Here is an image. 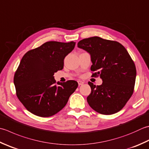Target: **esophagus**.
Listing matches in <instances>:
<instances>
[{
	"mask_svg": "<svg viewBox=\"0 0 149 149\" xmlns=\"http://www.w3.org/2000/svg\"><path fill=\"white\" fill-rule=\"evenodd\" d=\"M84 83L83 82V81H78V84L79 85H82V84H83Z\"/></svg>",
	"mask_w": 149,
	"mask_h": 149,
	"instance_id": "esophagus-1",
	"label": "esophagus"
}]
</instances>
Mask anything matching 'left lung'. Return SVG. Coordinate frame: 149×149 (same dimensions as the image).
Wrapping results in <instances>:
<instances>
[{"mask_svg":"<svg viewBox=\"0 0 149 149\" xmlns=\"http://www.w3.org/2000/svg\"><path fill=\"white\" fill-rule=\"evenodd\" d=\"M79 48L90 54L94 77L100 76L101 85L91 82L87 101L93 110L104 115L121 110L132 96L136 77L135 64L124 46L117 41L92 37L80 40Z\"/></svg>","mask_w":149,"mask_h":149,"instance_id":"1","label":"left lung"}]
</instances>
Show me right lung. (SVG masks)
I'll return each mask as SVG.
<instances>
[{
    "instance_id": "obj_1",
    "label": "right lung",
    "mask_w": 149,
    "mask_h": 149,
    "mask_svg": "<svg viewBox=\"0 0 149 149\" xmlns=\"http://www.w3.org/2000/svg\"><path fill=\"white\" fill-rule=\"evenodd\" d=\"M75 45L74 41H49L22 57L13 82L17 97L29 112L50 117L65 107L78 83L70 80L56 84L54 75L63 68L65 57Z\"/></svg>"
}]
</instances>
